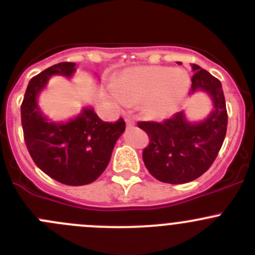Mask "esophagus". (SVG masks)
Returning a JSON list of instances; mask_svg holds the SVG:
<instances>
[{
	"mask_svg": "<svg viewBox=\"0 0 255 255\" xmlns=\"http://www.w3.org/2000/svg\"><path fill=\"white\" fill-rule=\"evenodd\" d=\"M126 123H127L128 127H130V126L134 125V120L132 117H126Z\"/></svg>",
	"mask_w": 255,
	"mask_h": 255,
	"instance_id": "esophagus-1",
	"label": "esophagus"
}]
</instances>
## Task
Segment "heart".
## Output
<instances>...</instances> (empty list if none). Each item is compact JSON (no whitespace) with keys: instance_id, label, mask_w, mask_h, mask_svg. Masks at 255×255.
I'll return each mask as SVG.
<instances>
[{"instance_id":"heart-1","label":"heart","mask_w":255,"mask_h":255,"mask_svg":"<svg viewBox=\"0 0 255 255\" xmlns=\"http://www.w3.org/2000/svg\"><path fill=\"white\" fill-rule=\"evenodd\" d=\"M190 80L182 70L165 66H140L126 71L116 85L117 97L127 106L144 104L153 120H164L176 111L189 91Z\"/></svg>"}]
</instances>
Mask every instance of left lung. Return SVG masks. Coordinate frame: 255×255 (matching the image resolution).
I'll return each instance as SVG.
<instances>
[{
	"instance_id": "1",
	"label": "left lung",
	"mask_w": 255,
	"mask_h": 255,
	"mask_svg": "<svg viewBox=\"0 0 255 255\" xmlns=\"http://www.w3.org/2000/svg\"><path fill=\"white\" fill-rule=\"evenodd\" d=\"M191 92L206 91L215 109L204 122L190 123L184 112H177L163 122H138L148 134L143 161L156 180L168 184H185L210 169L227 132V109L222 85L205 69L192 64Z\"/></svg>"
}]
</instances>
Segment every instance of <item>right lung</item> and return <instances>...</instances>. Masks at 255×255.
<instances>
[{
    "label": "right lung",
    "mask_w": 255,
    "mask_h": 255,
    "mask_svg": "<svg viewBox=\"0 0 255 255\" xmlns=\"http://www.w3.org/2000/svg\"><path fill=\"white\" fill-rule=\"evenodd\" d=\"M75 63H59L30 79L20 105L23 137L35 165L51 179L81 186L94 182L107 168L116 142L126 128L120 118L104 122L85 109L68 123L49 122L37 105V95L54 74L71 76Z\"/></svg>",
    "instance_id": "add662e5"
}]
</instances>
